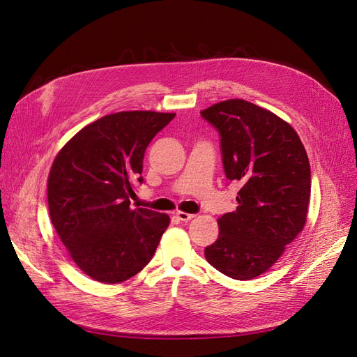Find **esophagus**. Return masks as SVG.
Wrapping results in <instances>:
<instances>
[{"mask_svg": "<svg viewBox=\"0 0 357 357\" xmlns=\"http://www.w3.org/2000/svg\"><path fill=\"white\" fill-rule=\"evenodd\" d=\"M176 215H177V218L180 221H184V222H188V221H190V220H193L196 217L195 213H188V212H183V211H177Z\"/></svg>", "mask_w": 357, "mask_h": 357, "instance_id": "34e87169", "label": "esophagus"}]
</instances>
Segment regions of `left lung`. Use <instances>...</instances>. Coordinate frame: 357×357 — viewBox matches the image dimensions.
Masks as SVG:
<instances>
[{
  "instance_id": "obj_1",
  "label": "left lung",
  "mask_w": 357,
  "mask_h": 357,
  "mask_svg": "<svg viewBox=\"0 0 357 357\" xmlns=\"http://www.w3.org/2000/svg\"><path fill=\"white\" fill-rule=\"evenodd\" d=\"M201 116L220 133L225 176L240 181L234 212L218 220L206 261L224 275L250 280L273 266L303 230L310 165L293 127L245 99H228Z\"/></svg>"
}]
</instances>
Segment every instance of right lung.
Segmentation results:
<instances>
[{
	"label": "right lung",
	"mask_w": 357,
	"mask_h": 357,
	"mask_svg": "<svg viewBox=\"0 0 357 357\" xmlns=\"http://www.w3.org/2000/svg\"><path fill=\"white\" fill-rule=\"evenodd\" d=\"M176 117L121 111L71 137L48 177V208L71 259L91 278L116 284L144 269L169 224L167 213L130 206L133 184L144 183L151 140Z\"/></svg>",
	"instance_id": "add662e5"
}]
</instances>
